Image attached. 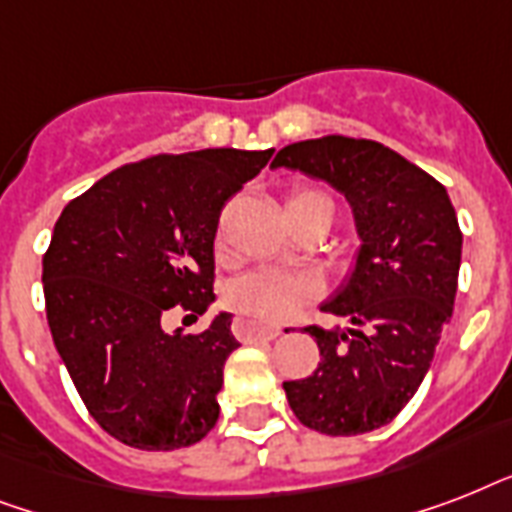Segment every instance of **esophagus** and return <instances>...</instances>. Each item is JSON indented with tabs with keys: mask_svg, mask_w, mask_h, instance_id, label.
<instances>
[{
	"mask_svg": "<svg viewBox=\"0 0 512 512\" xmlns=\"http://www.w3.org/2000/svg\"><path fill=\"white\" fill-rule=\"evenodd\" d=\"M233 335L239 340H276L281 335L279 327H268V324H260L255 319H247V316H236L233 319Z\"/></svg>",
	"mask_w": 512,
	"mask_h": 512,
	"instance_id": "1",
	"label": "esophagus"
}]
</instances>
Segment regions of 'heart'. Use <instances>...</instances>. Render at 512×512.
Listing matches in <instances>:
<instances>
[{"instance_id":"b5f03b06","label":"heart","mask_w":512,"mask_h":512,"mask_svg":"<svg viewBox=\"0 0 512 512\" xmlns=\"http://www.w3.org/2000/svg\"><path fill=\"white\" fill-rule=\"evenodd\" d=\"M316 201L329 199L319 191H295L289 193L287 209L305 207V204H316ZM308 284L305 279L295 276V273L273 271V268H257L233 281L225 300L233 311L247 313L255 319L263 321H287L292 319L303 303L308 300Z\"/></svg>"}]
</instances>
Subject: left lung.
Returning a JSON list of instances; mask_svg holds the SVG:
<instances>
[{
    "label": "left lung",
    "instance_id": "left-lung-1",
    "mask_svg": "<svg viewBox=\"0 0 512 512\" xmlns=\"http://www.w3.org/2000/svg\"><path fill=\"white\" fill-rule=\"evenodd\" d=\"M271 167L327 180L353 207L361 236L348 287L321 311L348 329L305 327L321 364L284 382L292 412L327 436L388 425L417 393L460 276L462 231L436 177L377 140L324 135L281 148Z\"/></svg>",
    "mask_w": 512,
    "mask_h": 512
}]
</instances>
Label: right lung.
Wrapping results in <instances>:
<instances>
[{
	"label": "right lung",
	"instance_id": "right-lung-1",
	"mask_svg": "<svg viewBox=\"0 0 512 512\" xmlns=\"http://www.w3.org/2000/svg\"><path fill=\"white\" fill-rule=\"evenodd\" d=\"M268 151L204 148L122 164L60 212L42 257L52 342L87 412L108 436L172 452L215 428L225 358L239 348L231 313L167 335L215 300L220 212L263 170Z\"/></svg>",
	"mask_w": 512,
	"mask_h": 512
}]
</instances>
